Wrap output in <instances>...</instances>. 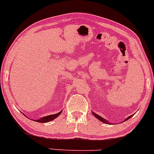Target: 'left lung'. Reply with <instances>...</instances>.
<instances>
[{"instance_id":"left-lung-1","label":"left lung","mask_w":154,"mask_h":154,"mask_svg":"<svg viewBox=\"0 0 154 154\" xmlns=\"http://www.w3.org/2000/svg\"><path fill=\"white\" fill-rule=\"evenodd\" d=\"M92 114H93V116H94V117H96L97 119H99V120L100 121V122H104L105 124H110V122H108V121L106 120V119H105L104 118H103V117H102V116H100L97 115V113H94V112H92ZM132 116H133V115L130 116H128V117H127V119H124V122H126V121H127V120H128V119H130L131 117ZM124 122H121V123H123Z\"/></svg>"}]
</instances>
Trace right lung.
Segmentation results:
<instances>
[{
    "mask_svg": "<svg viewBox=\"0 0 154 154\" xmlns=\"http://www.w3.org/2000/svg\"><path fill=\"white\" fill-rule=\"evenodd\" d=\"M62 111H63V110H61V111L59 112V113H55V114L46 116H44V117H42V118L37 119V120H33V121H35V122H39V123H46V122H51V121L54 120V119H55L57 118V117H58L61 114ZM24 115H25V114H24Z\"/></svg>",
    "mask_w": 154,
    "mask_h": 154,
    "instance_id": "add662e5",
    "label": "right lung"
}]
</instances>
